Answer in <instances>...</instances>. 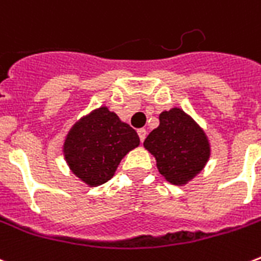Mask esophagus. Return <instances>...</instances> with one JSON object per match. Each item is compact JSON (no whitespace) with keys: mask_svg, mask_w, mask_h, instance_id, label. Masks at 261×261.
I'll return each instance as SVG.
<instances>
[{"mask_svg":"<svg viewBox=\"0 0 261 261\" xmlns=\"http://www.w3.org/2000/svg\"><path fill=\"white\" fill-rule=\"evenodd\" d=\"M138 135H139V139H141V142H144L145 138H146V130H145V128H139Z\"/></svg>","mask_w":261,"mask_h":261,"instance_id":"esophagus-1","label":"esophagus"}]
</instances>
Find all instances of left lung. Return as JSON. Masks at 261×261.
Here are the masks:
<instances>
[{"mask_svg": "<svg viewBox=\"0 0 261 261\" xmlns=\"http://www.w3.org/2000/svg\"><path fill=\"white\" fill-rule=\"evenodd\" d=\"M160 124L146 137L145 149L156 159L159 172L176 186H184L206 166L211 144L205 131L180 108L160 113Z\"/></svg>", "mask_w": 261, "mask_h": 261, "instance_id": "1", "label": "left lung"}]
</instances>
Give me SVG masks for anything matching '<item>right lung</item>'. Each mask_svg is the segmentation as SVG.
Returning <instances> with one entry per match:
<instances>
[{
    "instance_id": "add662e5",
    "label": "right lung",
    "mask_w": 261,
    "mask_h": 261,
    "mask_svg": "<svg viewBox=\"0 0 261 261\" xmlns=\"http://www.w3.org/2000/svg\"><path fill=\"white\" fill-rule=\"evenodd\" d=\"M138 145L139 137L134 128L108 107H99L71 127L63 154L72 174L95 188L108 182L123 157Z\"/></svg>"
}]
</instances>
